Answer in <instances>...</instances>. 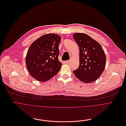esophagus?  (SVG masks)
I'll return each mask as SVG.
<instances>
[{
	"label": "esophagus",
	"instance_id": "esophagus-1",
	"mask_svg": "<svg viewBox=\"0 0 126 126\" xmlns=\"http://www.w3.org/2000/svg\"><path fill=\"white\" fill-rule=\"evenodd\" d=\"M70 60H68V61H65V63H68L70 62Z\"/></svg>",
	"mask_w": 126,
	"mask_h": 126
}]
</instances>
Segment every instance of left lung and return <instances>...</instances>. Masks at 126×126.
Segmentation results:
<instances>
[{
  "instance_id": "8db88e82",
  "label": "left lung",
  "mask_w": 126,
  "mask_h": 126,
  "mask_svg": "<svg viewBox=\"0 0 126 126\" xmlns=\"http://www.w3.org/2000/svg\"><path fill=\"white\" fill-rule=\"evenodd\" d=\"M73 38L79 48V66L73 71L79 79L85 83L96 80L102 74L106 57L101 46L85 33L73 34Z\"/></svg>"
}]
</instances>
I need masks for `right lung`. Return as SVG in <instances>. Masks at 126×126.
Masks as SVG:
<instances>
[{
  "mask_svg": "<svg viewBox=\"0 0 126 126\" xmlns=\"http://www.w3.org/2000/svg\"><path fill=\"white\" fill-rule=\"evenodd\" d=\"M61 40L57 34H47L30 45L26 57V67L36 80H48L61 69L62 63L58 59Z\"/></svg>",
  "mask_w": 126,
  "mask_h": 126,
  "instance_id": "obj_1",
  "label": "right lung"
}]
</instances>
